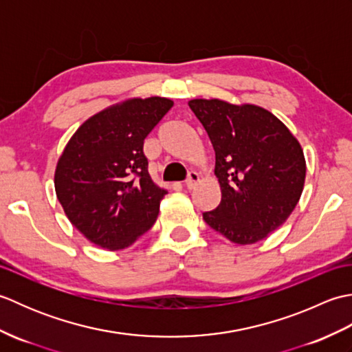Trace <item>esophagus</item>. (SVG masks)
<instances>
[{
  "label": "esophagus",
  "mask_w": 352,
  "mask_h": 352,
  "mask_svg": "<svg viewBox=\"0 0 352 352\" xmlns=\"http://www.w3.org/2000/svg\"><path fill=\"white\" fill-rule=\"evenodd\" d=\"M198 182H199V175L197 174L195 170H190L189 174H188V180H186V188L193 189L197 186Z\"/></svg>",
  "instance_id": "1"
}]
</instances>
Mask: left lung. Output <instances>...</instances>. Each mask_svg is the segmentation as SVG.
Returning <instances> with one entry per match:
<instances>
[{
  "instance_id": "8db88e82",
  "label": "left lung",
  "mask_w": 352,
  "mask_h": 352,
  "mask_svg": "<svg viewBox=\"0 0 352 352\" xmlns=\"http://www.w3.org/2000/svg\"><path fill=\"white\" fill-rule=\"evenodd\" d=\"M214 149L222 198L203 219L237 245L263 241L294 212L305 180L300 142L271 111L252 104L190 100Z\"/></svg>"
}]
</instances>
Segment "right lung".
<instances>
[{
    "label": "right lung",
    "mask_w": 352,
    "mask_h": 352,
    "mask_svg": "<svg viewBox=\"0 0 352 352\" xmlns=\"http://www.w3.org/2000/svg\"><path fill=\"white\" fill-rule=\"evenodd\" d=\"M174 102L133 98L89 118L58 159L54 186L71 223L87 241L116 251L154 226L166 190L148 174L144 140Z\"/></svg>",
    "instance_id": "1"
}]
</instances>
